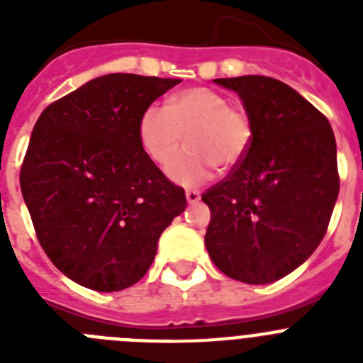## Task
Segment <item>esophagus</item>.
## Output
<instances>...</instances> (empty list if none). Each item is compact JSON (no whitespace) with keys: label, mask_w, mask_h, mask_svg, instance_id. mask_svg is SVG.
Returning a JSON list of instances; mask_svg holds the SVG:
<instances>
[{"label":"esophagus","mask_w":363,"mask_h":363,"mask_svg":"<svg viewBox=\"0 0 363 363\" xmlns=\"http://www.w3.org/2000/svg\"><path fill=\"white\" fill-rule=\"evenodd\" d=\"M185 196H187V201L189 203H198V201H200V198H201V194L198 191H187L185 192Z\"/></svg>","instance_id":"esophagus-1"}]
</instances>
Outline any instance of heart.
Masks as SVG:
<instances>
[{"label": "heart", "instance_id": "heart-1", "mask_svg": "<svg viewBox=\"0 0 363 363\" xmlns=\"http://www.w3.org/2000/svg\"><path fill=\"white\" fill-rule=\"evenodd\" d=\"M187 147L167 165V174L182 185L203 184L216 167L230 171L247 156L252 123L247 112L209 86H189L169 96L165 107L150 104L138 120V142L154 163H165L182 140Z\"/></svg>", "mask_w": 363, "mask_h": 363}]
</instances>
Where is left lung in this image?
Returning a JSON list of instances; mask_svg holds the SVG:
<instances>
[{"mask_svg":"<svg viewBox=\"0 0 363 363\" xmlns=\"http://www.w3.org/2000/svg\"><path fill=\"white\" fill-rule=\"evenodd\" d=\"M214 82L238 92L252 143L201 194L211 209L205 247L233 280L271 284L300 267L325 236L340 191L335 134L318 108L278 79Z\"/></svg>","mask_w":363,"mask_h":363,"instance_id":"8db88e82","label":"left lung"}]
</instances>
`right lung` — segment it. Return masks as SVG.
I'll list each match as a JSON object with an SVG mask.
<instances>
[{"mask_svg": "<svg viewBox=\"0 0 363 363\" xmlns=\"http://www.w3.org/2000/svg\"><path fill=\"white\" fill-rule=\"evenodd\" d=\"M179 79L107 74L38 118L19 185L43 251L76 284L127 289L145 277L158 240L187 207L138 142V120Z\"/></svg>", "mask_w": 363, "mask_h": 363, "instance_id": "right-lung-1", "label": "right lung"}]
</instances>
